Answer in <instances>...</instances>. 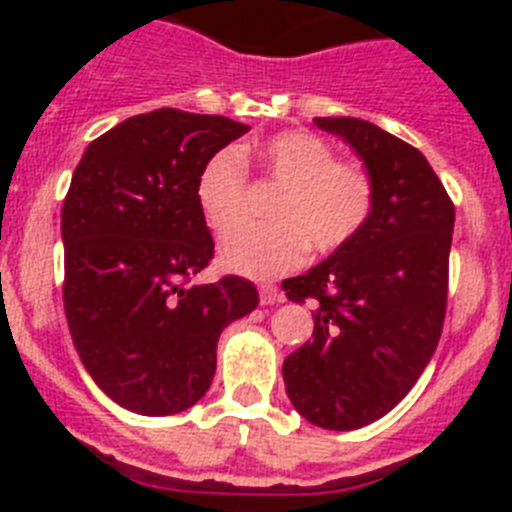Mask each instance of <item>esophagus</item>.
<instances>
[{"instance_id":"obj_1","label":"esophagus","mask_w":512,"mask_h":512,"mask_svg":"<svg viewBox=\"0 0 512 512\" xmlns=\"http://www.w3.org/2000/svg\"><path fill=\"white\" fill-rule=\"evenodd\" d=\"M259 297H261V305H277V302L284 300L282 289L274 287V284H261Z\"/></svg>"}]
</instances>
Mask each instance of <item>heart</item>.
Masks as SVG:
<instances>
[{"instance_id":"obj_1","label":"heart","mask_w":512,"mask_h":512,"mask_svg":"<svg viewBox=\"0 0 512 512\" xmlns=\"http://www.w3.org/2000/svg\"><path fill=\"white\" fill-rule=\"evenodd\" d=\"M261 169L279 192L271 223H241L223 235L217 259L233 274L271 279L297 269L307 246L325 256L348 246L374 212V179L361 164L336 161L328 140L305 130H284L256 148ZM246 164L233 148L205 161L194 200L212 230L238 220L246 194Z\"/></svg>"}]
</instances>
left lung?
Returning <instances> with one entry per match:
<instances>
[{
    "mask_svg": "<svg viewBox=\"0 0 512 512\" xmlns=\"http://www.w3.org/2000/svg\"><path fill=\"white\" fill-rule=\"evenodd\" d=\"M374 179V212L348 246L284 279L292 302H315L312 341L284 359L297 413L354 431L413 390L438 346L449 292L454 202L423 153L374 122L315 117Z\"/></svg>",
    "mask_w": 512,
    "mask_h": 512,
    "instance_id": "1",
    "label": "left lung"
}]
</instances>
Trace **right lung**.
<instances>
[{"instance_id":"obj_1","label":"right lung","mask_w":512,"mask_h":512,"mask_svg":"<svg viewBox=\"0 0 512 512\" xmlns=\"http://www.w3.org/2000/svg\"><path fill=\"white\" fill-rule=\"evenodd\" d=\"M248 125L153 110L81 156L61 210L63 307L81 364L138 415H174L210 390L217 338L259 305L248 279L189 284L215 243L194 200L210 156Z\"/></svg>"}]
</instances>
